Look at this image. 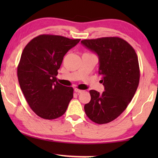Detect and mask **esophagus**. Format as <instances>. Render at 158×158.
I'll use <instances>...</instances> for the list:
<instances>
[{"label":"esophagus","mask_w":158,"mask_h":158,"mask_svg":"<svg viewBox=\"0 0 158 158\" xmlns=\"http://www.w3.org/2000/svg\"><path fill=\"white\" fill-rule=\"evenodd\" d=\"M75 93H77V94H81V93L83 92V90H79V89H77V88H75Z\"/></svg>","instance_id":"34e87169"}]
</instances>
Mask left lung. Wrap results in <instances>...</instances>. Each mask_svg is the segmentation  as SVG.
<instances>
[{
  "label": "left lung",
  "instance_id": "left-lung-1",
  "mask_svg": "<svg viewBox=\"0 0 158 158\" xmlns=\"http://www.w3.org/2000/svg\"><path fill=\"white\" fill-rule=\"evenodd\" d=\"M98 56V74L104 86L102 94L90 90L91 99L84 106L88 117L98 124H107L121 115L135 96L139 82L136 52L119 37H102L81 41Z\"/></svg>",
  "mask_w": 158,
  "mask_h": 158
}]
</instances>
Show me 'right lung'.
Masks as SVG:
<instances>
[{
	"label": "right lung",
	"instance_id": "right-lung-1",
	"mask_svg": "<svg viewBox=\"0 0 158 158\" xmlns=\"http://www.w3.org/2000/svg\"><path fill=\"white\" fill-rule=\"evenodd\" d=\"M80 40L42 34L23 49L17 69L19 83L28 104L40 117L55 119L65 113L73 88L61 85L56 76L64 55Z\"/></svg>",
	"mask_w": 158,
	"mask_h": 158
}]
</instances>
